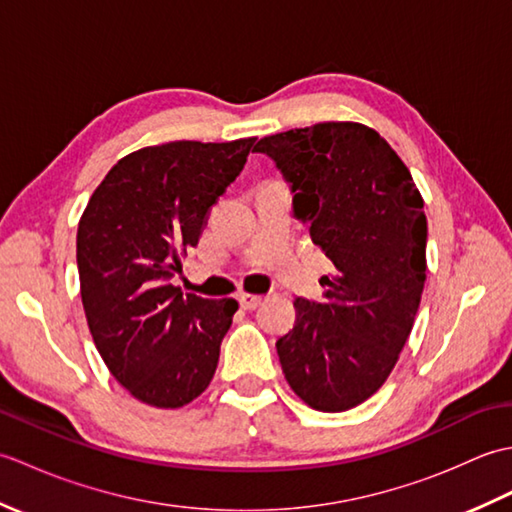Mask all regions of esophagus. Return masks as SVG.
Segmentation results:
<instances>
[{
  "mask_svg": "<svg viewBox=\"0 0 512 512\" xmlns=\"http://www.w3.org/2000/svg\"><path fill=\"white\" fill-rule=\"evenodd\" d=\"M237 301H239V306H242L244 310H257L259 306H262L264 297L262 295H248V292H239Z\"/></svg>",
  "mask_w": 512,
  "mask_h": 512,
  "instance_id": "esophagus-1",
  "label": "esophagus"
}]
</instances>
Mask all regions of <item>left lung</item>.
I'll use <instances>...</instances> for the list:
<instances>
[{
    "instance_id": "8db88e82",
    "label": "left lung",
    "mask_w": 512,
    "mask_h": 512,
    "mask_svg": "<svg viewBox=\"0 0 512 512\" xmlns=\"http://www.w3.org/2000/svg\"><path fill=\"white\" fill-rule=\"evenodd\" d=\"M290 182L292 211L336 273L319 301L295 299L277 341L292 391L347 411L383 387L405 347L427 279V215L405 162L376 129L317 123L259 140Z\"/></svg>"
}]
</instances>
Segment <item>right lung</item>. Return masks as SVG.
I'll list each match as a JSON object with an SVG mask.
<instances>
[{"instance_id":"right-lung-1","label":"right lung","mask_w":512,"mask_h":512,"mask_svg":"<svg viewBox=\"0 0 512 512\" xmlns=\"http://www.w3.org/2000/svg\"><path fill=\"white\" fill-rule=\"evenodd\" d=\"M255 140L138 149L116 162L81 215L85 319L107 369L145 405H189L215 374L237 301L182 295L171 277Z\"/></svg>"}]
</instances>
